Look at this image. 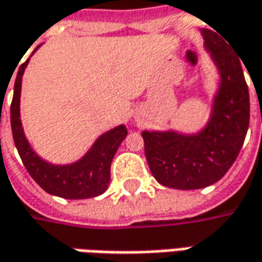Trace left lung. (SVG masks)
I'll use <instances>...</instances> for the list:
<instances>
[{
  "label": "left lung",
  "mask_w": 262,
  "mask_h": 262,
  "mask_svg": "<svg viewBox=\"0 0 262 262\" xmlns=\"http://www.w3.org/2000/svg\"><path fill=\"white\" fill-rule=\"evenodd\" d=\"M222 75L207 127L194 136L174 132H142L149 169L159 184L199 190L214 184L238 158L249 126V93L241 60L212 30H203Z\"/></svg>",
  "instance_id": "obj_1"
}]
</instances>
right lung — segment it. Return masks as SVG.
I'll list each match as a JSON object with an SVG mask.
<instances>
[{"instance_id":"right-lung-1","label":"right lung","mask_w":262,"mask_h":262,"mask_svg":"<svg viewBox=\"0 0 262 262\" xmlns=\"http://www.w3.org/2000/svg\"><path fill=\"white\" fill-rule=\"evenodd\" d=\"M29 59L20 67L14 82L11 101V130L15 148L33 180L46 193L63 199H90L105 191L110 183V167L120 143L127 135L126 126H119L100 136L84 158L71 165H52L45 162L30 148L20 120L21 77Z\"/></svg>"}]
</instances>
